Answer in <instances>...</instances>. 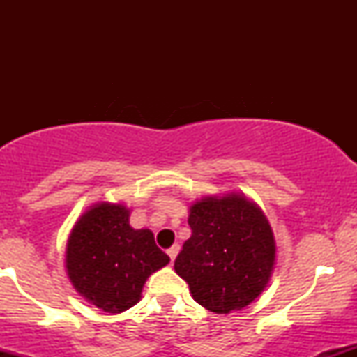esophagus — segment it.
<instances>
[{"instance_id":"esophagus-1","label":"esophagus","mask_w":357,"mask_h":357,"mask_svg":"<svg viewBox=\"0 0 357 357\" xmlns=\"http://www.w3.org/2000/svg\"><path fill=\"white\" fill-rule=\"evenodd\" d=\"M178 252H179V245H173V247H169L166 250V253L169 255L171 261H174V258H176V255H178Z\"/></svg>"}]
</instances>
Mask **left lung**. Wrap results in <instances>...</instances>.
Instances as JSON below:
<instances>
[{
    "mask_svg": "<svg viewBox=\"0 0 357 357\" xmlns=\"http://www.w3.org/2000/svg\"><path fill=\"white\" fill-rule=\"evenodd\" d=\"M191 236L174 270L192 298L216 314L240 310L264 292L275 261L267 218L240 195L204 198L190 208Z\"/></svg>",
    "mask_w": 357,
    "mask_h": 357,
    "instance_id": "left-lung-1",
    "label": "left lung"
}]
</instances>
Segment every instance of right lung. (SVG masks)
<instances>
[{
    "label": "right lung",
    "mask_w": 357,
    "mask_h": 357,
    "mask_svg": "<svg viewBox=\"0 0 357 357\" xmlns=\"http://www.w3.org/2000/svg\"><path fill=\"white\" fill-rule=\"evenodd\" d=\"M169 264L153 231L134 230L122 204L99 203L68 236L67 272L80 296L104 312L136 305L147 277Z\"/></svg>",
    "instance_id": "obj_1"
}]
</instances>
